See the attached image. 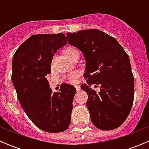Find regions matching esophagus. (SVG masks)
Masks as SVG:
<instances>
[{
	"mask_svg": "<svg viewBox=\"0 0 149 149\" xmlns=\"http://www.w3.org/2000/svg\"><path fill=\"white\" fill-rule=\"evenodd\" d=\"M75 88H76V91H79V90L81 89L80 86H79V85H75Z\"/></svg>",
	"mask_w": 149,
	"mask_h": 149,
	"instance_id": "obj_1",
	"label": "esophagus"
}]
</instances>
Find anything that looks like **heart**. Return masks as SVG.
Returning a JSON list of instances; mask_svg holds the SVG:
<instances>
[{
	"label": "heart",
	"instance_id": "heart-1",
	"mask_svg": "<svg viewBox=\"0 0 149 149\" xmlns=\"http://www.w3.org/2000/svg\"><path fill=\"white\" fill-rule=\"evenodd\" d=\"M65 55L70 59L71 61H73L75 58V57L76 55H79V52L78 51L77 49L73 47H68L65 48V50H64ZM51 65L52 66V63L51 64ZM81 73L79 70H73V71L70 72V73H67L65 76L63 77V81L66 82V83H70V84H75L77 82L78 79L80 76Z\"/></svg>",
	"mask_w": 149,
	"mask_h": 149
}]
</instances>
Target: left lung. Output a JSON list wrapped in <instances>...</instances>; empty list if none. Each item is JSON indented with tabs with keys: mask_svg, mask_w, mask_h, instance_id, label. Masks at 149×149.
Listing matches in <instances>:
<instances>
[{
	"mask_svg": "<svg viewBox=\"0 0 149 149\" xmlns=\"http://www.w3.org/2000/svg\"><path fill=\"white\" fill-rule=\"evenodd\" d=\"M68 42L86 59L81 88L88 94L86 106L97 128L110 130L127 119L134 100V77L129 56L114 37L98 29L67 33ZM99 86L97 92L90 86Z\"/></svg>",
	"mask_w": 149,
	"mask_h": 149,
	"instance_id": "8db88e82",
	"label": "left lung"
}]
</instances>
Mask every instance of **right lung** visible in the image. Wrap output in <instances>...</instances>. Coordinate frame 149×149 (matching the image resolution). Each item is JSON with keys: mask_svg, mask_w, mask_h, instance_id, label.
Here are the masks:
<instances>
[{"mask_svg": "<svg viewBox=\"0 0 149 149\" xmlns=\"http://www.w3.org/2000/svg\"><path fill=\"white\" fill-rule=\"evenodd\" d=\"M66 44L63 33L34 34L21 45L12 61L11 80L19 102L31 121L49 133L65 131L70 123L76 88L62 84L59 92H53L45 77L54 54Z\"/></svg>", "mask_w": 149, "mask_h": 149, "instance_id": "obj_1", "label": "right lung"}]
</instances>
